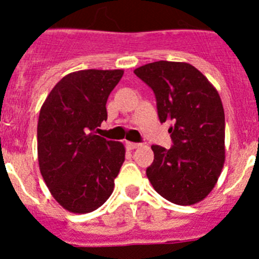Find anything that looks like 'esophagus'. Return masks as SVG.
<instances>
[{
	"label": "esophagus",
	"instance_id": "esophagus-1",
	"mask_svg": "<svg viewBox=\"0 0 259 259\" xmlns=\"http://www.w3.org/2000/svg\"><path fill=\"white\" fill-rule=\"evenodd\" d=\"M126 146L127 149H130V150H134V149L139 148L140 144L139 143H133V142H126Z\"/></svg>",
	"mask_w": 259,
	"mask_h": 259
}]
</instances>
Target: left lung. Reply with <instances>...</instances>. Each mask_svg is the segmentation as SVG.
Here are the masks:
<instances>
[{
    "label": "left lung",
    "mask_w": 259,
    "mask_h": 259,
    "mask_svg": "<svg viewBox=\"0 0 259 259\" xmlns=\"http://www.w3.org/2000/svg\"><path fill=\"white\" fill-rule=\"evenodd\" d=\"M134 74L153 89L161 122L170 121L173 146L153 145L146 177L169 202H202L218 182L226 160V121L218 91L187 62L156 61Z\"/></svg>",
    "instance_id": "1"
}]
</instances>
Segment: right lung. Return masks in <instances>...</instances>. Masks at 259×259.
<instances>
[{"label":"right lung","mask_w":259,"mask_h":259,"mask_svg":"<svg viewBox=\"0 0 259 259\" xmlns=\"http://www.w3.org/2000/svg\"><path fill=\"white\" fill-rule=\"evenodd\" d=\"M124 70H80L62 77L41 106L37 156L41 176L64 209L85 214L110 197L125 146L94 130L108 119L106 101Z\"/></svg>","instance_id":"1"}]
</instances>
